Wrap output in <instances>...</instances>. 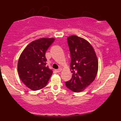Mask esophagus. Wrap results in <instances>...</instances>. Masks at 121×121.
Here are the masks:
<instances>
[{"instance_id":"esophagus-1","label":"esophagus","mask_w":121,"mask_h":121,"mask_svg":"<svg viewBox=\"0 0 121 121\" xmlns=\"http://www.w3.org/2000/svg\"><path fill=\"white\" fill-rule=\"evenodd\" d=\"M61 70H62V69L61 68H59L58 69H56V72H57V73H59V72H60Z\"/></svg>"}]
</instances>
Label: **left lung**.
<instances>
[{"instance_id":"obj_1","label":"left lung","mask_w":121,"mask_h":121,"mask_svg":"<svg viewBox=\"0 0 121 121\" xmlns=\"http://www.w3.org/2000/svg\"><path fill=\"white\" fill-rule=\"evenodd\" d=\"M70 52L72 77L65 82L68 88L74 92L84 91L93 82L98 72V62L95 51L88 41L76 35L67 38Z\"/></svg>"}]
</instances>
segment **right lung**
<instances>
[{"mask_svg": "<svg viewBox=\"0 0 121 121\" xmlns=\"http://www.w3.org/2000/svg\"><path fill=\"white\" fill-rule=\"evenodd\" d=\"M54 38H41L26 47L17 64L19 77L28 88L37 91L47 85L52 70L46 65L45 52L53 43Z\"/></svg>", "mask_w": 121, "mask_h": 121, "instance_id": "add662e5", "label": "right lung"}]
</instances>
